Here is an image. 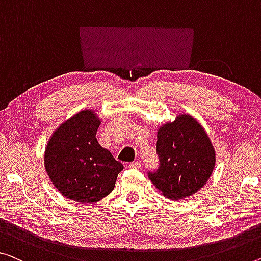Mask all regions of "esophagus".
<instances>
[{
	"instance_id": "esophagus-1",
	"label": "esophagus",
	"mask_w": 261,
	"mask_h": 261,
	"mask_svg": "<svg viewBox=\"0 0 261 261\" xmlns=\"http://www.w3.org/2000/svg\"><path fill=\"white\" fill-rule=\"evenodd\" d=\"M129 168H132V169H140L141 168V162L140 161H134L129 163Z\"/></svg>"
}]
</instances>
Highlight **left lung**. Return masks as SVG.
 I'll return each mask as SVG.
<instances>
[{"instance_id": "8db88e82", "label": "left lung", "mask_w": 261, "mask_h": 261, "mask_svg": "<svg viewBox=\"0 0 261 261\" xmlns=\"http://www.w3.org/2000/svg\"><path fill=\"white\" fill-rule=\"evenodd\" d=\"M158 171L151 183L169 199H183L205 186L216 166V150L209 135L194 117L176 115L158 129Z\"/></svg>"}]
</instances>
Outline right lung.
<instances>
[{
    "mask_svg": "<svg viewBox=\"0 0 261 261\" xmlns=\"http://www.w3.org/2000/svg\"><path fill=\"white\" fill-rule=\"evenodd\" d=\"M100 123L93 110L80 111L56 128L44 151V166L56 189L82 204L110 195L123 169L95 138Z\"/></svg>",
    "mask_w": 261,
    "mask_h": 261,
    "instance_id": "add662e5",
    "label": "right lung"
}]
</instances>
